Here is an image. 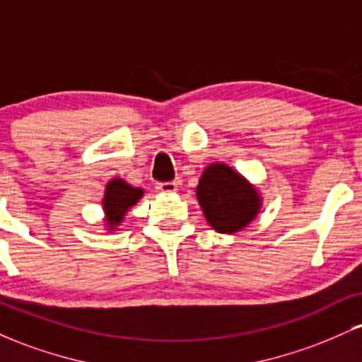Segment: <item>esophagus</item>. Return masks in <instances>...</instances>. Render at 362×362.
<instances>
[{"label": "esophagus", "mask_w": 362, "mask_h": 362, "mask_svg": "<svg viewBox=\"0 0 362 362\" xmlns=\"http://www.w3.org/2000/svg\"><path fill=\"white\" fill-rule=\"evenodd\" d=\"M156 190L158 192H167V194L177 192V184L175 182H158Z\"/></svg>", "instance_id": "obj_1"}]
</instances>
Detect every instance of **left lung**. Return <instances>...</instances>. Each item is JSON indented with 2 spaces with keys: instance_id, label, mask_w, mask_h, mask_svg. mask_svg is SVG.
Wrapping results in <instances>:
<instances>
[{
  "instance_id": "left-lung-1",
  "label": "left lung",
  "mask_w": 362,
  "mask_h": 362,
  "mask_svg": "<svg viewBox=\"0 0 362 362\" xmlns=\"http://www.w3.org/2000/svg\"><path fill=\"white\" fill-rule=\"evenodd\" d=\"M197 199L207 223L219 233L243 230L260 209L259 192L224 163H213L204 170Z\"/></svg>"
}]
</instances>
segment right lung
<instances>
[{
    "mask_svg": "<svg viewBox=\"0 0 362 362\" xmlns=\"http://www.w3.org/2000/svg\"><path fill=\"white\" fill-rule=\"evenodd\" d=\"M143 197V190L126 184L122 178H114L107 184L105 197H103V209L107 214V226L115 230V226L122 221L124 216L139 199Z\"/></svg>",
    "mask_w": 362,
    "mask_h": 362,
    "instance_id": "1",
    "label": "right lung"
}]
</instances>
